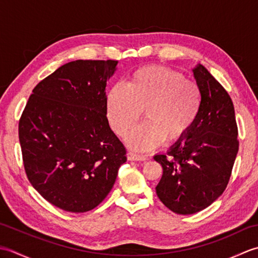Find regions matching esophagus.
Segmentation results:
<instances>
[{
	"label": "esophagus",
	"instance_id": "34e87169",
	"mask_svg": "<svg viewBox=\"0 0 258 258\" xmlns=\"http://www.w3.org/2000/svg\"><path fill=\"white\" fill-rule=\"evenodd\" d=\"M127 160L128 161H145L146 157L144 155L136 154L134 152H128L127 153Z\"/></svg>",
	"mask_w": 258,
	"mask_h": 258
}]
</instances>
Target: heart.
I'll return each mask as SVG.
<instances>
[{
  "mask_svg": "<svg viewBox=\"0 0 258 258\" xmlns=\"http://www.w3.org/2000/svg\"><path fill=\"white\" fill-rule=\"evenodd\" d=\"M203 103L196 82L183 73L161 65L138 69L126 85L116 84L106 100L107 117L115 133L125 136L139 122L146 120L127 136V143L139 151L160 145L164 140H182L193 127Z\"/></svg>",
  "mask_w": 258,
  "mask_h": 258,
  "instance_id": "b5f03b06",
  "label": "heart"
}]
</instances>
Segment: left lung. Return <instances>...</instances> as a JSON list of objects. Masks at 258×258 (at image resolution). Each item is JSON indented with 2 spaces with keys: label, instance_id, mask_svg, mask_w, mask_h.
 I'll return each mask as SVG.
<instances>
[{
  "label": "left lung",
  "instance_id": "left-lung-1",
  "mask_svg": "<svg viewBox=\"0 0 258 258\" xmlns=\"http://www.w3.org/2000/svg\"><path fill=\"white\" fill-rule=\"evenodd\" d=\"M193 73L203 93L199 117L167 154L154 156L163 167L155 188L158 199L180 215L204 210L223 194L238 152L231 96L202 64Z\"/></svg>",
  "mask_w": 258,
  "mask_h": 258
}]
</instances>
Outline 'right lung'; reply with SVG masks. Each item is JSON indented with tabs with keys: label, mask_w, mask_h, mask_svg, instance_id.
I'll use <instances>...</instances> for the list:
<instances>
[{
	"label": "right lung",
	"mask_w": 258,
	"mask_h": 258,
	"mask_svg": "<svg viewBox=\"0 0 258 258\" xmlns=\"http://www.w3.org/2000/svg\"><path fill=\"white\" fill-rule=\"evenodd\" d=\"M117 61L78 59L38 83L19 122L26 176L63 211L84 213L105 199L126 162L106 117V83Z\"/></svg>",
	"instance_id": "1"
}]
</instances>
